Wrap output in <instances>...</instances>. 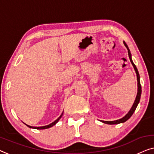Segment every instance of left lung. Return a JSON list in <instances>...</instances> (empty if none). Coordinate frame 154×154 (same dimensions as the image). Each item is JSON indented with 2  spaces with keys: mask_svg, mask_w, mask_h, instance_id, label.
Wrapping results in <instances>:
<instances>
[{
  "mask_svg": "<svg viewBox=\"0 0 154 154\" xmlns=\"http://www.w3.org/2000/svg\"><path fill=\"white\" fill-rule=\"evenodd\" d=\"M123 42H124V46H126V48H127V50H128L129 59H130V61L131 62V64H132L133 68H134V69L135 71V73H136L137 81V93L136 97H135V101H134V103H133L132 107H131V108L130 109V110L128 111V113H127V114L125 116H124V117H123L121 118V119H119L115 120V121H103V120H100V121H101V122H103V123H104V124H119L124 123V122H126L127 120H128L129 118H130L131 116L133 115V112H135V109H136L137 105H138V103H139V102H140V97H141V94H142V88H141V85H140V78L139 72H138L136 66H135V64L133 63V60H132V55H131V51H130V50H129L128 46H127V44H126L125 42L124 41Z\"/></svg>",
  "mask_w": 154,
  "mask_h": 154,
  "instance_id": "8db88e82",
  "label": "left lung"
}]
</instances>
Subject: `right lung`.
Masks as SVG:
<instances>
[{
	"instance_id": "obj_1",
	"label": "right lung",
	"mask_w": 154,
	"mask_h": 154,
	"mask_svg": "<svg viewBox=\"0 0 154 154\" xmlns=\"http://www.w3.org/2000/svg\"><path fill=\"white\" fill-rule=\"evenodd\" d=\"M63 112H62V113L61 114V115L60 116V117L57 118V119H56V120H55L54 122H52V123L51 124H48V125H46V126H29V125H28V124H25L26 126H27L28 127H29V128H35V129H39V130H40V129H46V128H51V127H52V126H53L54 125H55V124H56L57 122H59V120L60 119V118L62 117V115H63Z\"/></svg>"
}]
</instances>
